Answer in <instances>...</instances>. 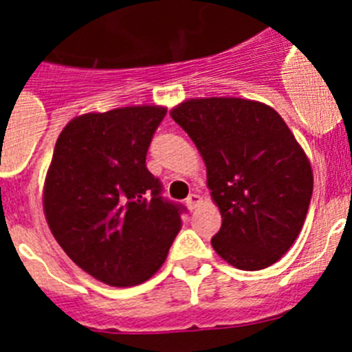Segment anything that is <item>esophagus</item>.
<instances>
[{"instance_id": "34e87169", "label": "esophagus", "mask_w": 352, "mask_h": 352, "mask_svg": "<svg viewBox=\"0 0 352 352\" xmlns=\"http://www.w3.org/2000/svg\"><path fill=\"white\" fill-rule=\"evenodd\" d=\"M201 203H203V197H201L199 194H190L188 197H186V206L190 208V210L197 208Z\"/></svg>"}]
</instances>
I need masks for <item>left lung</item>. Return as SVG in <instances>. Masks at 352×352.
Wrapping results in <instances>:
<instances>
[{"label": "left lung", "mask_w": 352, "mask_h": 352, "mask_svg": "<svg viewBox=\"0 0 352 352\" xmlns=\"http://www.w3.org/2000/svg\"><path fill=\"white\" fill-rule=\"evenodd\" d=\"M206 166L222 214L211 238L245 272L275 264L296 241L314 190L310 160L275 109L234 96L190 98L170 111Z\"/></svg>", "instance_id": "left-lung-1"}]
</instances>
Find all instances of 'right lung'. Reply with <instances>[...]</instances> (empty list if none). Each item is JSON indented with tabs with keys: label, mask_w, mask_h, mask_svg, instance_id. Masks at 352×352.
Here are the masks:
<instances>
[{
	"label": "right lung",
	"mask_w": 352,
	"mask_h": 352,
	"mask_svg": "<svg viewBox=\"0 0 352 352\" xmlns=\"http://www.w3.org/2000/svg\"><path fill=\"white\" fill-rule=\"evenodd\" d=\"M162 105L76 116L56 141L43 183L52 236L80 270L113 287L146 282L182 229V208L146 167Z\"/></svg>",
	"instance_id": "right-lung-1"
}]
</instances>
